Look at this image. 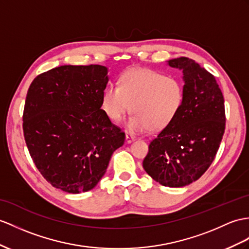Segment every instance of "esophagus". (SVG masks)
Here are the masks:
<instances>
[{
    "mask_svg": "<svg viewBox=\"0 0 249 249\" xmlns=\"http://www.w3.org/2000/svg\"><path fill=\"white\" fill-rule=\"evenodd\" d=\"M135 136L134 135H132L131 133H129V132H125V142H128V143H130V142H132L133 141H135Z\"/></svg>",
    "mask_w": 249,
    "mask_h": 249,
    "instance_id": "obj_1",
    "label": "esophagus"
}]
</instances>
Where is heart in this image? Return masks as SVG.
<instances>
[{
	"instance_id": "heart-1",
	"label": "heart",
	"mask_w": 249,
	"mask_h": 249,
	"mask_svg": "<svg viewBox=\"0 0 249 249\" xmlns=\"http://www.w3.org/2000/svg\"><path fill=\"white\" fill-rule=\"evenodd\" d=\"M185 101L184 83L149 69H130L119 79V87L108 86L102 94L107 116L118 121L131 111L126 121L132 132L161 131L178 116Z\"/></svg>"
}]
</instances>
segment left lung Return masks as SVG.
<instances>
[{"instance_id": "obj_1", "label": "left lung", "mask_w": 249, "mask_h": 249, "mask_svg": "<svg viewBox=\"0 0 249 249\" xmlns=\"http://www.w3.org/2000/svg\"><path fill=\"white\" fill-rule=\"evenodd\" d=\"M183 71L185 101L178 116L151 142L142 167L157 183L184 187L210 167L225 131L224 97L215 78L195 60L167 61Z\"/></svg>"}]
</instances>
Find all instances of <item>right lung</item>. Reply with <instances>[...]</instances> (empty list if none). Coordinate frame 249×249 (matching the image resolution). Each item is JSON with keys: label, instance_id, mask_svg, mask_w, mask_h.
I'll list each match as a JSON object with an SVG mask.
<instances>
[{"label": "right lung", "instance_id": "1", "mask_svg": "<svg viewBox=\"0 0 249 249\" xmlns=\"http://www.w3.org/2000/svg\"><path fill=\"white\" fill-rule=\"evenodd\" d=\"M107 72L97 64L61 65L36 77L28 89L23 132L29 154L62 191L93 189L124 142V133L101 108Z\"/></svg>", "mask_w": 249, "mask_h": 249}]
</instances>
